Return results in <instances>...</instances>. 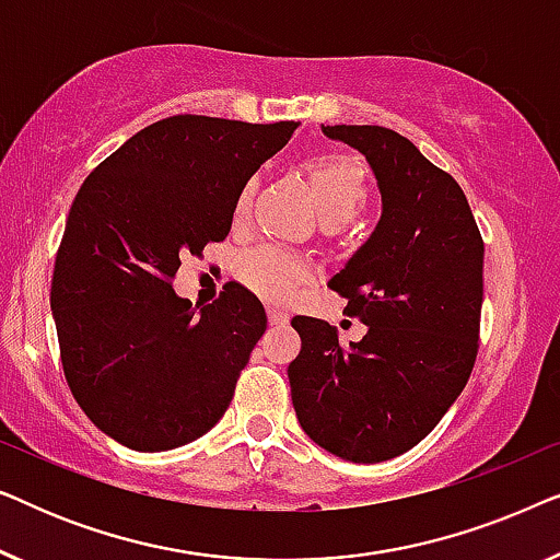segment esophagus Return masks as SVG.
I'll use <instances>...</instances> for the list:
<instances>
[{"mask_svg":"<svg viewBox=\"0 0 560 560\" xmlns=\"http://www.w3.org/2000/svg\"><path fill=\"white\" fill-rule=\"evenodd\" d=\"M267 318H270L272 326H285L288 324V313H282L280 308H275V305H270V308H267Z\"/></svg>","mask_w":560,"mask_h":560,"instance_id":"1","label":"esophagus"}]
</instances>
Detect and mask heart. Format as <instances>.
Returning a JSON list of instances; mask_svg holds the SVG:
<instances>
[{
	"instance_id": "1",
	"label": "heart",
	"mask_w": 560,
	"mask_h": 560,
	"mask_svg": "<svg viewBox=\"0 0 560 560\" xmlns=\"http://www.w3.org/2000/svg\"><path fill=\"white\" fill-rule=\"evenodd\" d=\"M303 171L308 175L313 196L326 224H347L370 201V173L366 165L347 152H324L303 160ZM257 175H249L234 196L232 219L234 224L249 219L252 201L257 194ZM311 267L295 252L262 244L236 259V278L252 293L267 301H288L298 285L308 278Z\"/></svg>"
}]
</instances>
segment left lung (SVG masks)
Returning <instances> with one entry per match:
<instances>
[{"mask_svg": "<svg viewBox=\"0 0 560 560\" xmlns=\"http://www.w3.org/2000/svg\"><path fill=\"white\" fill-rule=\"evenodd\" d=\"M324 135L370 160L385 211L328 282L366 334L341 343L326 320L295 316L301 354L288 366L290 393L318 446L347 462L377 464L423 441L469 382L485 240L462 186L408 137L374 125H334Z\"/></svg>", "mask_w": 560, "mask_h": 560, "instance_id": "1", "label": "left lung"}]
</instances>
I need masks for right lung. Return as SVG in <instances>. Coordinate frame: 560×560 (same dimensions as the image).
<instances>
[{
	"label": "right lung",
	"mask_w": 560,
	"mask_h": 560,
	"mask_svg": "<svg viewBox=\"0 0 560 560\" xmlns=\"http://www.w3.org/2000/svg\"><path fill=\"white\" fill-rule=\"evenodd\" d=\"M298 121L175 114L83 180L52 267L50 308L68 387L106 435L167 451L211 431L267 328L240 282L198 305L173 293L183 257L226 240L234 196Z\"/></svg>",
	"instance_id": "right-lung-1"
}]
</instances>
